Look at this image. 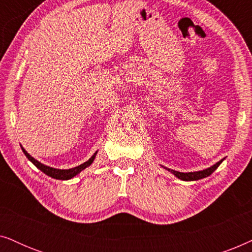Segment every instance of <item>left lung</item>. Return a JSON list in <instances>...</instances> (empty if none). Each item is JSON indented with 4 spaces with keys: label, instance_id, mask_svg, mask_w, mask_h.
<instances>
[{
    "label": "left lung",
    "instance_id": "1",
    "mask_svg": "<svg viewBox=\"0 0 252 252\" xmlns=\"http://www.w3.org/2000/svg\"><path fill=\"white\" fill-rule=\"evenodd\" d=\"M221 159L218 163L213 165V166L206 168V170H203V171H198V172H189V173H182V172H178V171H173V170H168L171 171L172 173H173L175 177H178L179 179H181V180L184 181H194V180H199V179H203V178H206L209 177V175H211L213 172H215L217 168L220 164L222 163Z\"/></svg>",
    "mask_w": 252,
    "mask_h": 252
}]
</instances>
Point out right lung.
<instances>
[{
    "instance_id": "right-lung-1",
    "label": "right lung",
    "mask_w": 252,
    "mask_h": 252,
    "mask_svg": "<svg viewBox=\"0 0 252 252\" xmlns=\"http://www.w3.org/2000/svg\"><path fill=\"white\" fill-rule=\"evenodd\" d=\"M22 150L24 151V154H25V156L29 158V159L32 161V163L35 165V166L39 168V170L42 171L43 173H46L47 175H49V177L54 178V179H60V180H68V179L73 178L74 175H77L78 173H80L82 170H85L86 167L89 166V165H91L93 161H94L95 156H96V153H95L91 158H89L87 161H86V163L79 165V166H77V167L68 168V170H57V168L49 167V166H46V165L41 164L40 161H37V160L34 159V158L31 156L30 154H27L26 151L23 149V148H22Z\"/></svg>"
}]
</instances>
